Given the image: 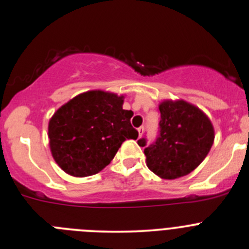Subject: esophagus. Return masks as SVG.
<instances>
[{
	"label": "esophagus",
	"instance_id": "esophagus-1",
	"mask_svg": "<svg viewBox=\"0 0 249 249\" xmlns=\"http://www.w3.org/2000/svg\"><path fill=\"white\" fill-rule=\"evenodd\" d=\"M143 130H145V128H143V127H140V128H138V132H139V138H141V136H142V134H143Z\"/></svg>",
	"mask_w": 249,
	"mask_h": 249
}]
</instances>
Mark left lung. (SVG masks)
<instances>
[{"label": "left lung", "instance_id": "1", "mask_svg": "<svg viewBox=\"0 0 249 249\" xmlns=\"http://www.w3.org/2000/svg\"><path fill=\"white\" fill-rule=\"evenodd\" d=\"M160 134L143 149L146 165L162 179L189 175L209 153L215 130L209 117L198 107L184 100H165L159 103ZM138 145L146 146L145 139Z\"/></svg>", "mask_w": 249, "mask_h": 249}]
</instances>
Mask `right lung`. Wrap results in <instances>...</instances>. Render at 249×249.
<instances>
[{
	"label": "right lung",
	"mask_w": 249,
	"mask_h": 249,
	"mask_svg": "<svg viewBox=\"0 0 249 249\" xmlns=\"http://www.w3.org/2000/svg\"><path fill=\"white\" fill-rule=\"evenodd\" d=\"M124 96L90 90L63 104L50 119L49 145L58 166L73 177H88L110 164L125 139H138L124 110Z\"/></svg>",
	"instance_id": "obj_1"
}]
</instances>
